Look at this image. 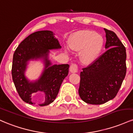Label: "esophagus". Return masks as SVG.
Returning a JSON list of instances; mask_svg holds the SVG:
<instances>
[{
  "instance_id": "1",
  "label": "esophagus",
  "mask_w": 133,
  "mask_h": 133,
  "mask_svg": "<svg viewBox=\"0 0 133 133\" xmlns=\"http://www.w3.org/2000/svg\"><path fill=\"white\" fill-rule=\"evenodd\" d=\"M70 71L71 73H77L78 71V66L77 64L73 63L70 66Z\"/></svg>"
}]
</instances>
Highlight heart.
Segmentation results:
<instances>
[{
    "label": "heart",
    "mask_w": 133,
    "mask_h": 133,
    "mask_svg": "<svg viewBox=\"0 0 133 133\" xmlns=\"http://www.w3.org/2000/svg\"><path fill=\"white\" fill-rule=\"evenodd\" d=\"M104 45L101 36L92 31H79L74 34L69 43V47L75 51H80V58L84 64H90L99 57Z\"/></svg>",
    "instance_id": "heart-1"
}]
</instances>
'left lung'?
I'll use <instances>...</instances> for the list:
<instances>
[{
  "mask_svg": "<svg viewBox=\"0 0 133 133\" xmlns=\"http://www.w3.org/2000/svg\"><path fill=\"white\" fill-rule=\"evenodd\" d=\"M104 31L107 51L80 73L79 95L87 104L99 105L114 99L126 76V48L115 32Z\"/></svg>",
  "mask_w": 133,
  "mask_h": 133,
  "instance_id": "obj_1",
  "label": "left lung"
}]
</instances>
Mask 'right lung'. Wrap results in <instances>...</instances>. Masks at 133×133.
I'll return each mask as SVG.
<instances>
[{"mask_svg":"<svg viewBox=\"0 0 133 133\" xmlns=\"http://www.w3.org/2000/svg\"><path fill=\"white\" fill-rule=\"evenodd\" d=\"M58 39L51 31H39L33 32L19 44L13 55L12 77L19 95L23 101L33 104L32 94L43 92L45 102L40 106L49 105L55 101L64 78L68 75L69 65H51L48 59L49 50L60 49ZM43 58L45 67L40 78L36 81L29 82L25 77L28 61Z\"/></svg>","mask_w":133,"mask_h":133,"instance_id":"right-lung-1","label":"right lung"}]
</instances>
